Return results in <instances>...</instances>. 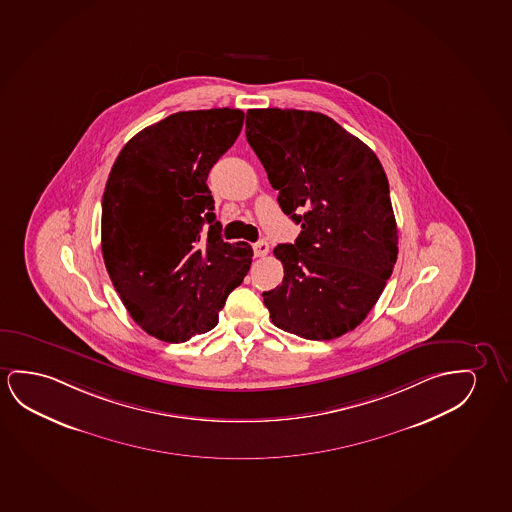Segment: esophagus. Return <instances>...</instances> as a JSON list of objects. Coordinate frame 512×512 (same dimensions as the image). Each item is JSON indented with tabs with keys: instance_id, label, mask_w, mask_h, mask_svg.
<instances>
[{
	"instance_id": "esophagus-1",
	"label": "esophagus",
	"mask_w": 512,
	"mask_h": 512,
	"mask_svg": "<svg viewBox=\"0 0 512 512\" xmlns=\"http://www.w3.org/2000/svg\"><path fill=\"white\" fill-rule=\"evenodd\" d=\"M253 253H255V257H266L269 253V245L266 241H259V243L253 245Z\"/></svg>"
}]
</instances>
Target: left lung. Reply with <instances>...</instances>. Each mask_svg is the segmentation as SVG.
Here are the masks:
<instances>
[{
	"instance_id": "left-lung-1",
	"label": "left lung",
	"mask_w": 512,
	"mask_h": 512,
	"mask_svg": "<svg viewBox=\"0 0 512 512\" xmlns=\"http://www.w3.org/2000/svg\"><path fill=\"white\" fill-rule=\"evenodd\" d=\"M246 141L301 223L278 245L283 282L264 292L271 322L306 340L356 329L375 306L398 257L389 183L377 155L326 114L250 109Z\"/></svg>"
}]
</instances>
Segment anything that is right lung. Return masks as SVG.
Returning <instances> with one entry per match:
<instances>
[{
	"instance_id": "obj_1",
	"label": "right lung",
	"mask_w": 512,
	"mask_h": 512,
	"mask_svg": "<svg viewBox=\"0 0 512 512\" xmlns=\"http://www.w3.org/2000/svg\"><path fill=\"white\" fill-rule=\"evenodd\" d=\"M243 119L229 107L176 112L132 137L112 165L102 199L105 267L135 324L158 340L211 331L252 264V246L223 241L206 185Z\"/></svg>"
}]
</instances>
